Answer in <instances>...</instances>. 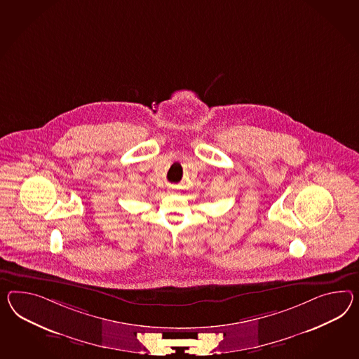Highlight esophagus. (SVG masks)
Returning a JSON list of instances; mask_svg holds the SVG:
<instances>
[{
    "instance_id": "obj_1",
    "label": "esophagus",
    "mask_w": 359,
    "mask_h": 359,
    "mask_svg": "<svg viewBox=\"0 0 359 359\" xmlns=\"http://www.w3.org/2000/svg\"><path fill=\"white\" fill-rule=\"evenodd\" d=\"M173 191H175V190H172V193H173Z\"/></svg>"
}]
</instances>
